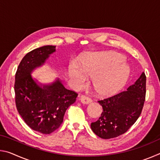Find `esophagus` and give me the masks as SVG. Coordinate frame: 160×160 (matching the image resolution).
Wrapping results in <instances>:
<instances>
[{"instance_id":"34e87169","label":"esophagus","mask_w":160,"mask_h":160,"mask_svg":"<svg viewBox=\"0 0 160 160\" xmlns=\"http://www.w3.org/2000/svg\"><path fill=\"white\" fill-rule=\"evenodd\" d=\"M80 100V102L82 103V104H90V103H91L92 101V100L90 98V97H87L85 95H82V96H81Z\"/></svg>"}]
</instances>
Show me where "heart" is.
<instances>
[{"instance_id":"heart-1","label":"heart","mask_w":160,"mask_h":160,"mask_svg":"<svg viewBox=\"0 0 160 160\" xmlns=\"http://www.w3.org/2000/svg\"><path fill=\"white\" fill-rule=\"evenodd\" d=\"M68 75L79 88L85 85L87 76L92 78V86L99 95L110 97L125 87L131 68L121 54L114 51L88 53L81 58L80 66L70 62Z\"/></svg>"}]
</instances>
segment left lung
I'll return each instance as SVG.
<instances>
[{"mask_svg":"<svg viewBox=\"0 0 160 160\" xmlns=\"http://www.w3.org/2000/svg\"><path fill=\"white\" fill-rule=\"evenodd\" d=\"M145 93L146 76L142 72L127 90L98 101L103 111L98 120L91 123V129L103 139L113 138L125 133L139 118Z\"/></svg>","mask_w":160,"mask_h":160,"instance_id":"8db88e82","label":"left lung"}]
</instances>
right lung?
<instances>
[{"mask_svg":"<svg viewBox=\"0 0 160 160\" xmlns=\"http://www.w3.org/2000/svg\"><path fill=\"white\" fill-rule=\"evenodd\" d=\"M55 51L56 47L51 45L32 50L22 59L15 73V104L19 114L29 128L43 134H50L59 128L67 109L78 97L58 78L44 85L38 84L31 75Z\"/></svg>","mask_w":160,"mask_h":160,"instance_id":"1","label":"right lung"}]
</instances>
